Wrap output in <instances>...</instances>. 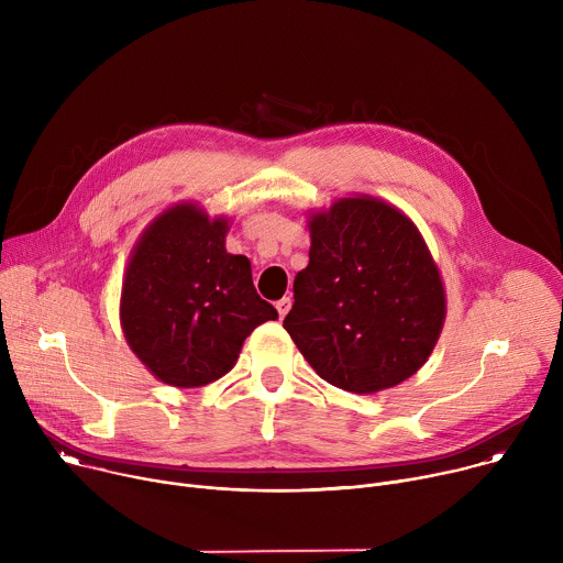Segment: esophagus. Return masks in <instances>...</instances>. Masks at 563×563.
<instances>
[{
	"label": "esophagus",
	"mask_w": 563,
	"mask_h": 563,
	"mask_svg": "<svg viewBox=\"0 0 563 563\" xmlns=\"http://www.w3.org/2000/svg\"><path fill=\"white\" fill-rule=\"evenodd\" d=\"M276 309H278L280 318H285V313L291 309V298H289V296H283L280 300H276Z\"/></svg>",
	"instance_id": "34e87169"
}]
</instances>
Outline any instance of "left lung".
I'll return each instance as SVG.
<instances>
[{"instance_id": "obj_1", "label": "left lung", "mask_w": 563, "mask_h": 563, "mask_svg": "<svg viewBox=\"0 0 563 563\" xmlns=\"http://www.w3.org/2000/svg\"><path fill=\"white\" fill-rule=\"evenodd\" d=\"M309 265L283 328L328 383L374 394L410 378L445 318L439 269L408 216L376 198H343L311 216Z\"/></svg>"}]
</instances>
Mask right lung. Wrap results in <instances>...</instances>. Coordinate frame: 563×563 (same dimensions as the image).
<instances>
[{"label":"right lung","instance_id":"add662e5","mask_svg":"<svg viewBox=\"0 0 563 563\" xmlns=\"http://www.w3.org/2000/svg\"><path fill=\"white\" fill-rule=\"evenodd\" d=\"M227 220L194 205L159 216L126 267L120 318L155 378L200 387L224 376L245 339L278 311L256 294L252 263L224 250Z\"/></svg>","mask_w":563,"mask_h":563}]
</instances>
